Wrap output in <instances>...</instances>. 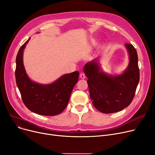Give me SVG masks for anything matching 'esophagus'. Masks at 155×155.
<instances>
[{"instance_id": "esophagus-1", "label": "esophagus", "mask_w": 155, "mask_h": 155, "mask_svg": "<svg viewBox=\"0 0 155 155\" xmlns=\"http://www.w3.org/2000/svg\"><path fill=\"white\" fill-rule=\"evenodd\" d=\"M80 78L84 79V78H85V75L84 74V73H81L80 74Z\"/></svg>"}]
</instances>
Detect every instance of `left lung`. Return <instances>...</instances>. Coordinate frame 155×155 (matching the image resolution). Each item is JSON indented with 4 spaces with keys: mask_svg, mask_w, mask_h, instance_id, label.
<instances>
[{
    "mask_svg": "<svg viewBox=\"0 0 155 155\" xmlns=\"http://www.w3.org/2000/svg\"><path fill=\"white\" fill-rule=\"evenodd\" d=\"M124 46L129 55V63L120 74L113 75L103 71L99 58L87 63L84 67L92 104L102 113H114L127 107L134 98L139 84L137 51L132 45Z\"/></svg>",
    "mask_w": 155,
    "mask_h": 155,
    "instance_id": "obj_1",
    "label": "left lung"
}]
</instances>
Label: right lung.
I'll return each instance as SVG.
<instances>
[{
    "instance_id": "obj_1",
    "label": "right lung",
    "mask_w": 155,
    "mask_h": 155,
    "mask_svg": "<svg viewBox=\"0 0 155 155\" xmlns=\"http://www.w3.org/2000/svg\"><path fill=\"white\" fill-rule=\"evenodd\" d=\"M30 38L20 48L15 60V80L22 101L29 110L38 114L58 115L67 106L73 88L78 82L79 72L63 75L51 84L32 81L23 64V51Z\"/></svg>"
}]
</instances>
